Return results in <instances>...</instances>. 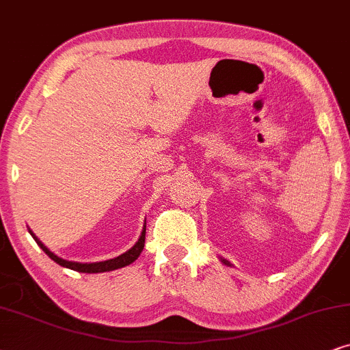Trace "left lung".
Here are the masks:
<instances>
[{
    "instance_id": "8db88e82",
    "label": "left lung",
    "mask_w": 350,
    "mask_h": 350,
    "mask_svg": "<svg viewBox=\"0 0 350 350\" xmlns=\"http://www.w3.org/2000/svg\"><path fill=\"white\" fill-rule=\"evenodd\" d=\"M222 262H224V264H227V265H230V264H229V260H226V259H222Z\"/></svg>"
}]
</instances>
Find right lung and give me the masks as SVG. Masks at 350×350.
<instances>
[{
    "label": "right lung",
    "mask_w": 350,
    "mask_h": 350,
    "mask_svg": "<svg viewBox=\"0 0 350 350\" xmlns=\"http://www.w3.org/2000/svg\"><path fill=\"white\" fill-rule=\"evenodd\" d=\"M31 237H33L36 243L41 250L44 251L46 254L49 256L51 259L54 260V262H57L59 265H62V267H67V269H72V270H77V272H85V273H97V272H109V270H115V269H120V267H124V265H129L131 262H134L139 258V254L142 253L144 250V243H146V226H144V230H142V235L141 239L137 240V243L133 246L131 250L126 251V253H123L118 258L115 259H109V260H102V262H92V264H81V262H72V260H65L62 258H59V256H55L54 253H51V251L46 248V246L41 243V241L36 239L33 235V232L30 230Z\"/></svg>",
    "instance_id": "obj_1"
}]
</instances>
